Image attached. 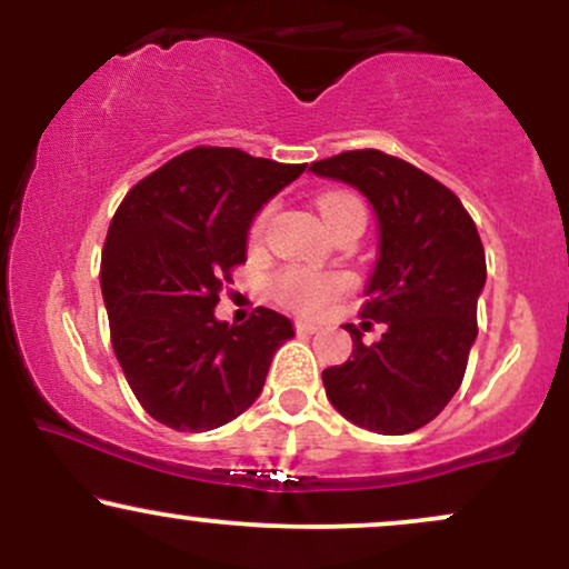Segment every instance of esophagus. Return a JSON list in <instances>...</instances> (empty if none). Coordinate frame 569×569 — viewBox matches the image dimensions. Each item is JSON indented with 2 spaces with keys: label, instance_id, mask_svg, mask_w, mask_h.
<instances>
[{
  "label": "esophagus",
  "instance_id": "obj_1",
  "mask_svg": "<svg viewBox=\"0 0 569 569\" xmlns=\"http://www.w3.org/2000/svg\"><path fill=\"white\" fill-rule=\"evenodd\" d=\"M293 329H297V335H316L318 326L312 321H302V318H299V321L293 323Z\"/></svg>",
  "mask_w": 569,
  "mask_h": 569
}]
</instances>
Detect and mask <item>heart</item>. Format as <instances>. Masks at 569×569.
Masks as SVG:
<instances>
[{"label": "heart", "mask_w": 569, "mask_h": 569, "mask_svg": "<svg viewBox=\"0 0 569 569\" xmlns=\"http://www.w3.org/2000/svg\"><path fill=\"white\" fill-rule=\"evenodd\" d=\"M356 198L348 192H326L318 198V213H321L323 224H329L331 219L337 217L339 208H345L348 202H352ZM267 211H262L253 221L251 232L259 234L264 224ZM345 289V280L335 278V276H318V272H307V270H289L283 272L276 280V293L283 305L293 307V310L305 312V316H318L329 307L335 299L342 293Z\"/></svg>", "instance_id": "obj_1"}]
</instances>
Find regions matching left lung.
I'll use <instances>...</instances> for the list:
<instances>
[{
	"label": "left lung",
	"mask_w": 569,
	"mask_h": 569,
	"mask_svg": "<svg viewBox=\"0 0 569 569\" xmlns=\"http://www.w3.org/2000/svg\"><path fill=\"white\" fill-rule=\"evenodd\" d=\"M310 171L356 187L377 217V262L361 316L385 323L352 358L323 371V388L345 420L382 436L428 426L452 401L476 335V302L487 283L485 246L455 192L407 160L356 149L312 162Z\"/></svg>",
	"instance_id": "1"
}]
</instances>
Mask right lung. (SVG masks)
I'll return each instance as SVG.
<instances>
[{
	"instance_id": "add662e5",
	"label": "right lung",
	"mask_w": 569,
	"mask_h": 569,
	"mask_svg": "<svg viewBox=\"0 0 569 569\" xmlns=\"http://www.w3.org/2000/svg\"><path fill=\"white\" fill-rule=\"evenodd\" d=\"M307 166L198 147L141 179L117 208L101 257L112 348L147 415L213 430L257 401L293 323L259 307L243 326L213 316L253 219Z\"/></svg>"
}]
</instances>
